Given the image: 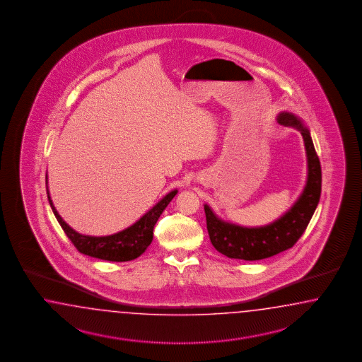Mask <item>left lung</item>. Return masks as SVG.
<instances>
[{"label": "left lung", "mask_w": 362, "mask_h": 362, "mask_svg": "<svg viewBox=\"0 0 362 362\" xmlns=\"http://www.w3.org/2000/svg\"><path fill=\"white\" fill-rule=\"evenodd\" d=\"M280 122L301 132L308 155V183L301 197L281 219L260 228H243L218 219L204 206L209 240L216 251L230 259L262 260L292 248L307 230L321 195V165L309 130L292 114H281Z\"/></svg>", "instance_id": "left-lung-1"}]
</instances>
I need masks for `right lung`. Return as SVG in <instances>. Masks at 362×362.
Returning <instances> with one entry per match:
<instances>
[{"label":"right lung","mask_w":362,"mask_h":362,"mask_svg":"<svg viewBox=\"0 0 362 362\" xmlns=\"http://www.w3.org/2000/svg\"><path fill=\"white\" fill-rule=\"evenodd\" d=\"M176 192L177 191L175 189L168 195H165L155 207H153V209H150L132 227L118 232L115 235L100 236V238L85 236L70 228L58 215L57 209L52 203V199L49 197V191H47V197L58 223L61 224L66 236L74 244V247L79 252L91 257H97L100 260H107V262H130L139 257L146 251V248L151 244L155 223L158 221L162 212L168 206V203L174 199Z\"/></svg>","instance_id":"1"}]
</instances>
